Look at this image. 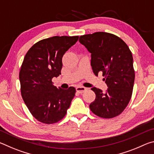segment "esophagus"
<instances>
[{
  "mask_svg": "<svg viewBox=\"0 0 154 154\" xmlns=\"http://www.w3.org/2000/svg\"><path fill=\"white\" fill-rule=\"evenodd\" d=\"M76 90H77V92H78L79 93H83L86 90V88L83 86H78L76 88Z\"/></svg>",
  "mask_w": 154,
  "mask_h": 154,
  "instance_id": "esophagus-1",
  "label": "esophagus"
}]
</instances>
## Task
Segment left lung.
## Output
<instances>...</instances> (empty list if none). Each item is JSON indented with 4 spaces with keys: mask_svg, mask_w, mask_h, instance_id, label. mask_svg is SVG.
Wrapping results in <instances>:
<instances>
[{
    "mask_svg": "<svg viewBox=\"0 0 154 154\" xmlns=\"http://www.w3.org/2000/svg\"><path fill=\"white\" fill-rule=\"evenodd\" d=\"M79 42L91 54L94 73L103 72L107 85L106 92L91 88L96 94L90 105L94 113L103 118H112L122 113L131 98L134 82L132 52L126 43L113 34L97 32L79 37Z\"/></svg>",
    "mask_w": 154,
    "mask_h": 154,
    "instance_id": "left-lung-1",
    "label": "left lung"
}]
</instances>
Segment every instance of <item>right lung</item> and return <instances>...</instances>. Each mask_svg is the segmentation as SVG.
<instances>
[{"label":"right lung","mask_w":154,"mask_h":154,"mask_svg":"<svg viewBox=\"0 0 154 154\" xmlns=\"http://www.w3.org/2000/svg\"><path fill=\"white\" fill-rule=\"evenodd\" d=\"M79 36H55L36 43L26 54L20 71L21 94L34 118L46 124L64 118L76 90L53 85L52 78L61 75L62 56Z\"/></svg>","instance_id":"1"}]
</instances>
